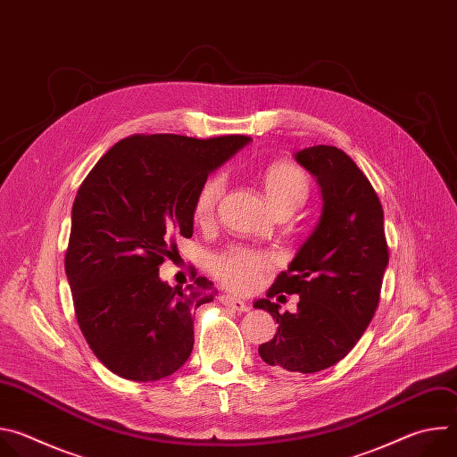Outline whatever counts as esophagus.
<instances>
[{"label":"esophagus","mask_w":457,"mask_h":457,"mask_svg":"<svg viewBox=\"0 0 457 457\" xmlns=\"http://www.w3.org/2000/svg\"><path fill=\"white\" fill-rule=\"evenodd\" d=\"M220 302H222L226 307H229V309H233V311H238V312L249 311V305H247L245 302H242V300H238V298H235V296H231V295H220Z\"/></svg>","instance_id":"34e87169"}]
</instances>
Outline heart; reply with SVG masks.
I'll return each instance as SVG.
<instances>
[{
  "label": "heart",
  "mask_w": 457,
  "mask_h": 457,
  "mask_svg": "<svg viewBox=\"0 0 457 457\" xmlns=\"http://www.w3.org/2000/svg\"><path fill=\"white\" fill-rule=\"evenodd\" d=\"M264 195L271 210L295 212L309 195V179L305 171L293 162H275L262 175ZM226 189L222 173L210 175L201 186L193 203V219L204 224L212 220L215 208ZM270 264L268 254L249 247H233L213 258V275L235 291L253 289Z\"/></svg>",
  "instance_id": "b5f03b06"
}]
</instances>
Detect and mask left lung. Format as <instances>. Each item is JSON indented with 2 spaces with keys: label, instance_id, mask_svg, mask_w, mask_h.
Segmentation results:
<instances>
[{
  "label": "left lung",
  "instance_id": "8db88e82",
  "mask_svg": "<svg viewBox=\"0 0 457 457\" xmlns=\"http://www.w3.org/2000/svg\"><path fill=\"white\" fill-rule=\"evenodd\" d=\"M295 157L321 187V215L287 271L254 307L278 323L273 340L258 347L262 360L311 374L338 363L361 338L379 303L388 245L378 195L344 150L318 145ZM278 292L301 296L296 313H280L269 300Z\"/></svg>",
  "mask_w": 457,
  "mask_h": 457
}]
</instances>
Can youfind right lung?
Here are the masks:
<instances>
[{"mask_svg": "<svg viewBox=\"0 0 457 457\" xmlns=\"http://www.w3.org/2000/svg\"><path fill=\"white\" fill-rule=\"evenodd\" d=\"M247 143L136 134L113 145L79 186L64 271L79 329L113 374L155 381L189 358L191 312L217 289L204 277L171 287L159 266L179 253L175 235H193V203L208 175Z\"/></svg>", "mask_w": 457, "mask_h": 457, "instance_id": "add662e5", "label": "right lung"}]
</instances>
